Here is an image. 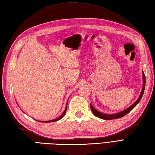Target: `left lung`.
Returning <instances> with one entry per match:
<instances>
[{
  "label": "left lung",
  "instance_id": "left-lung-1",
  "mask_svg": "<svg viewBox=\"0 0 155 155\" xmlns=\"http://www.w3.org/2000/svg\"><path fill=\"white\" fill-rule=\"evenodd\" d=\"M143 88L142 91H141V93L140 96L138 98V99L134 102V103L130 106L129 107H128L126 109H124L123 110H122L121 112H119V113H115V114H104L103 113H101V112L97 110L96 108H95L93 105L91 104V109L93 112V113L95 115V116L102 118V119H104V120H112V119H116V118H119L124 117V115H126L129 113L130 111L132 110L133 108L137 106V104L139 103L141 98L143 97V95L144 94V88H145V76H144V72L143 71Z\"/></svg>",
  "mask_w": 155,
  "mask_h": 155
}]
</instances>
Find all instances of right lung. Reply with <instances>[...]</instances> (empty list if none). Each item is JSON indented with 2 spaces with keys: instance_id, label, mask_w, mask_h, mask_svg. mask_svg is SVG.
Wrapping results in <instances>:
<instances>
[{
  "instance_id": "add662e5",
  "label": "right lung",
  "mask_w": 155,
  "mask_h": 155,
  "mask_svg": "<svg viewBox=\"0 0 155 155\" xmlns=\"http://www.w3.org/2000/svg\"><path fill=\"white\" fill-rule=\"evenodd\" d=\"M68 101H67V105H66V108H65V110H64L63 113H62L60 117H58L57 118H55V119H53V120H46V121H39V122H41V123H52V122H55V121H57L58 120L61 119V118L63 117L64 116V114L66 113V112H67V105H68Z\"/></svg>"
}]
</instances>
